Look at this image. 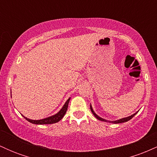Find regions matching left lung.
I'll return each mask as SVG.
<instances>
[{"mask_svg":"<svg viewBox=\"0 0 157 157\" xmlns=\"http://www.w3.org/2000/svg\"><path fill=\"white\" fill-rule=\"evenodd\" d=\"M90 108H91V112H92V113L94 115V117H96L97 119H98L99 120H100V121H103V122H111V123H113V124H117V123H122V122H125L127 121H128V120H130L131 119H132L135 116V115L137 113V112H136L135 113H134V114L131 115V116L129 117H125V118H122L120 119V120H115V121H109V120H105V119H102L100 117H99L98 115H97L96 113H95L94 111V110L92 109V107H91V105H90Z\"/></svg>","mask_w":157,"mask_h":157,"instance_id":"8db88e82","label":"left lung"}]
</instances>
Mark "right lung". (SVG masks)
I'll list each match as a JSON object with an SVG mask.
<instances>
[{
  "label": "right lung",
  "mask_w": 157,
  "mask_h": 157,
  "mask_svg": "<svg viewBox=\"0 0 157 157\" xmlns=\"http://www.w3.org/2000/svg\"><path fill=\"white\" fill-rule=\"evenodd\" d=\"M70 98H68L67 100V101L65 102L64 105L63 106V108L61 109L60 111H58L56 114L53 115V116L48 117L42 119V120H30V119H28L26 117H25L23 116L27 121H29L31 123L33 124H36V125H45V124H53V123H56V122H59L60 120L64 117V115L66 114V111H67L68 109V102H69Z\"/></svg>",
  "instance_id": "1"
}]
</instances>
